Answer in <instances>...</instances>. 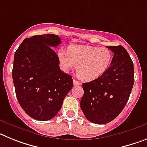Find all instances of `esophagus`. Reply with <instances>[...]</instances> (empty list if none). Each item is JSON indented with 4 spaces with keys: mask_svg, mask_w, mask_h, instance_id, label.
<instances>
[{
    "mask_svg": "<svg viewBox=\"0 0 147 147\" xmlns=\"http://www.w3.org/2000/svg\"><path fill=\"white\" fill-rule=\"evenodd\" d=\"M73 83H74V85H80V82H78L77 80H73Z\"/></svg>",
    "mask_w": 147,
    "mask_h": 147,
    "instance_id": "esophagus-1",
    "label": "esophagus"
}]
</instances>
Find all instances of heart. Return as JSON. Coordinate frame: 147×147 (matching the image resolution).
I'll use <instances>...</instances> for the list:
<instances>
[{
	"label": "heart",
	"mask_w": 147,
	"mask_h": 147,
	"mask_svg": "<svg viewBox=\"0 0 147 147\" xmlns=\"http://www.w3.org/2000/svg\"><path fill=\"white\" fill-rule=\"evenodd\" d=\"M57 57L64 71H68L77 65L78 77L84 81H92L100 77L108 69L113 54L106 47L71 45L67 48V51L59 49Z\"/></svg>",
	"instance_id": "obj_1"
}]
</instances>
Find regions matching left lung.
I'll return each mask as SVG.
<instances>
[{
  "label": "left lung",
  "mask_w": 147,
  "mask_h": 147,
  "mask_svg": "<svg viewBox=\"0 0 147 147\" xmlns=\"http://www.w3.org/2000/svg\"><path fill=\"white\" fill-rule=\"evenodd\" d=\"M114 53L111 65L100 77L82 84L80 107L89 121L109 123L121 113L134 84V67L122 45L107 46Z\"/></svg>",
  "instance_id": "8db88e82"
}]
</instances>
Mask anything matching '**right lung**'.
<instances>
[{
	"label": "right lung",
	"mask_w": 147,
	"mask_h": 147,
	"mask_svg": "<svg viewBox=\"0 0 147 147\" xmlns=\"http://www.w3.org/2000/svg\"><path fill=\"white\" fill-rule=\"evenodd\" d=\"M60 43L57 35H35L23 40L15 54L16 96L26 113L36 120L53 119L73 87L72 77L61 71L52 49Z\"/></svg>",
	"instance_id": "obj_1"
}]
</instances>
